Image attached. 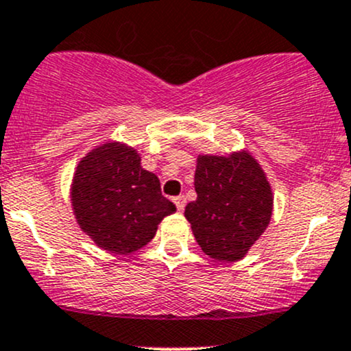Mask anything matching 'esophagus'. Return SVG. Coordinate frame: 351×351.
<instances>
[{"label":"esophagus","mask_w":351,"mask_h":351,"mask_svg":"<svg viewBox=\"0 0 351 351\" xmlns=\"http://www.w3.org/2000/svg\"><path fill=\"white\" fill-rule=\"evenodd\" d=\"M173 202H175V205H176V208H178V211L184 210V205H186V198H184L183 195L175 196V198H173Z\"/></svg>","instance_id":"34e87169"}]
</instances>
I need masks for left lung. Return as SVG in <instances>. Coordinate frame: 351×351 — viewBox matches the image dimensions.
Returning a JSON list of instances; mask_svg holds the SVG:
<instances>
[{
  "label": "left lung",
  "mask_w": 351,
  "mask_h": 351,
  "mask_svg": "<svg viewBox=\"0 0 351 351\" xmlns=\"http://www.w3.org/2000/svg\"><path fill=\"white\" fill-rule=\"evenodd\" d=\"M196 199L184 208L195 240L215 260L237 261L268 228L273 191L267 173L248 149L198 155Z\"/></svg>",
  "instance_id": "8db88e82"
}]
</instances>
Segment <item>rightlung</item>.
Listing matches in <instances>:
<instances>
[{
  "instance_id": "right-lung-1",
  "label": "right lung",
  "mask_w": 351,
  "mask_h": 351,
  "mask_svg": "<svg viewBox=\"0 0 351 351\" xmlns=\"http://www.w3.org/2000/svg\"><path fill=\"white\" fill-rule=\"evenodd\" d=\"M69 198L82 232L114 255L143 248L161 219L176 211L161 195L158 176L141 167L140 153L114 140H105L80 160Z\"/></svg>"
}]
</instances>
